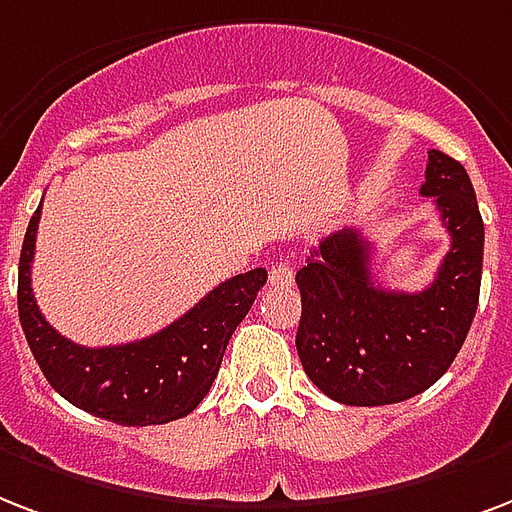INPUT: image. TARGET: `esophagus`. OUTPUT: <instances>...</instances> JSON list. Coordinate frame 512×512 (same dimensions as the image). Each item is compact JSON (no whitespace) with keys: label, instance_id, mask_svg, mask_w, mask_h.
Wrapping results in <instances>:
<instances>
[{"label":"esophagus","instance_id":"obj_1","mask_svg":"<svg viewBox=\"0 0 512 512\" xmlns=\"http://www.w3.org/2000/svg\"><path fill=\"white\" fill-rule=\"evenodd\" d=\"M268 282L273 284V287H279V284H292V268L290 263H276L271 265V271H268Z\"/></svg>","mask_w":512,"mask_h":512}]
</instances>
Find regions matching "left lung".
I'll use <instances>...</instances> for the list:
<instances>
[{
	"label": "left lung",
	"mask_w": 512,
	"mask_h": 512,
	"mask_svg": "<svg viewBox=\"0 0 512 512\" xmlns=\"http://www.w3.org/2000/svg\"><path fill=\"white\" fill-rule=\"evenodd\" d=\"M421 195L435 198L451 236L435 282L421 292L384 290L370 273L357 228L335 230L295 276V335L306 376L343 405H392L421 395L456 360L473 325L483 268V220L459 161L429 150Z\"/></svg>",
	"instance_id": "obj_1"
}]
</instances>
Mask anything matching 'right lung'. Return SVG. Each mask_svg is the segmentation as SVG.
<instances>
[{"mask_svg":"<svg viewBox=\"0 0 512 512\" xmlns=\"http://www.w3.org/2000/svg\"><path fill=\"white\" fill-rule=\"evenodd\" d=\"M39 214H31L18 263V317L29 349L58 395L123 427L182 419L212 389L233 330L247 317L268 279L265 268L239 273L161 333L120 346L88 349L53 330L31 292Z\"/></svg>","mask_w":512,"mask_h":512,"instance_id":"obj_1","label":"right lung"}]
</instances>
